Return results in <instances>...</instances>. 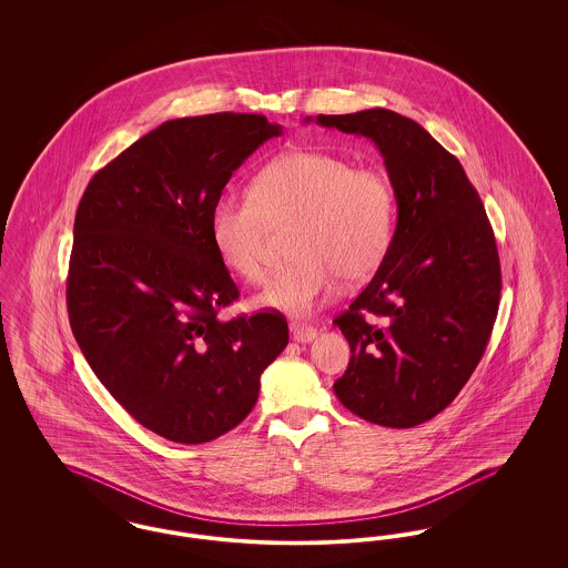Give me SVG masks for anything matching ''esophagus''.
Instances as JSON below:
<instances>
[{
  "label": "esophagus",
  "mask_w": 568,
  "mask_h": 568,
  "mask_svg": "<svg viewBox=\"0 0 568 568\" xmlns=\"http://www.w3.org/2000/svg\"><path fill=\"white\" fill-rule=\"evenodd\" d=\"M290 329H292V336H294V341H297V343H311V341H315V336H317V329H315V327L300 324V322L290 324Z\"/></svg>",
  "instance_id": "1"
}]
</instances>
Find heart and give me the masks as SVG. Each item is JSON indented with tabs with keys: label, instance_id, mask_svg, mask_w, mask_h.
<instances>
[{
	"label": "heart",
	"instance_id": "heart-1",
	"mask_svg": "<svg viewBox=\"0 0 568 568\" xmlns=\"http://www.w3.org/2000/svg\"><path fill=\"white\" fill-rule=\"evenodd\" d=\"M297 221L296 262L276 272L255 304L296 317L311 315L338 290L362 283L383 264L396 225L394 185L375 168L343 155L290 151L266 163L251 193H221L211 211L219 260L244 281L266 274L268 227Z\"/></svg>",
	"mask_w": 568,
	"mask_h": 568
}]
</instances>
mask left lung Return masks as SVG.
I'll return each instance as SVG.
<instances>
[{"label":"left lung","instance_id":"1","mask_svg":"<svg viewBox=\"0 0 568 568\" xmlns=\"http://www.w3.org/2000/svg\"><path fill=\"white\" fill-rule=\"evenodd\" d=\"M315 121L377 144L398 206L383 264L334 320L352 347L334 394L371 424L413 428L452 405L486 352L500 300L494 232L462 163L413 119L371 109Z\"/></svg>","mask_w":568,"mask_h":568}]
</instances>
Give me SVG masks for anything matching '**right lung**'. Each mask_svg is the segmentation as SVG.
Segmentation results:
<instances>
[{
	"mask_svg": "<svg viewBox=\"0 0 568 568\" xmlns=\"http://www.w3.org/2000/svg\"><path fill=\"white\" fill-rule=\"evenodd\" d=\"M281 134L262 114L165 121L82 193L68 274L74 338L112 398L168 440L197 445L236 428L287 347L276 311L216 317L239 287L211 239L232 174Z\"/></svg>",
	"mask_w": 568,
	"mask_h": 568,
	"instance_id": "right-lung-1",
	"label": "right lung"
}]
</instances>
